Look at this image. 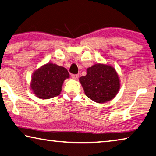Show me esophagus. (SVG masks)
<instances>
[{
  "label": "esophagus",
  "mask_w": 156,
  "mask_h": 156,
  "mask_svg": "<svg viewBox=\"0 0 156 156\" xmlns=\"http://www.w3.org/2000/svg\"><path fill=\"white\" fill-rule=\"evenodd\" d=\"M78 74H72V75H71V77H72V78H73V79H78Z\"/></svg>",
  "instance_id": "obj_1"
}]
</instances>
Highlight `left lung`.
<instances>
[{"label": "left lung", "instance_id": "1", "mask_svg": "<svg viewBox=\"0 0 156 156\" xmlns=\"http://www.w3.org/2000/svg\"><path fill=\"white\" fill-rule=\"evenodd\" d=\"M85 95L96 103L111 101L120 89L119 76L113 66L95 64L87 69V74L79 78Z\"/></svg>", "mask_w": 156, "mask_h": 156}]
</instances>
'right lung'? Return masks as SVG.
<instances>
[{
    "mask_svg": "<svg viewBox=\"0 0 156 156\" xmlns=\"http://www.w3.org/2000/svg\"><path fill=\"white\" fill-rule=\"evenodd\" d=\"M69 78L65 67L47 63L34 71L30 88L37 97L48 99L60 94L64 81Z\"/></svg>",
    "mask_w": 156,
    "mask_h": 156,
    "instance_id": "right-lung-1",
    "label": "right lung"
}]
</instances>
